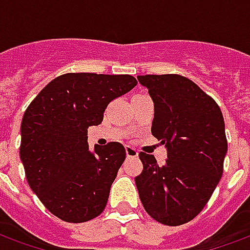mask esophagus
Wrapping results in <instances>:
<instances>
[{
  "label": "esophagus",
  "instance_id": "esophagus-1",
  "mask_svg": "<svg viewBox=\"0 0 250 250\" xmlns=\"http://www.w3.org/2000/svg\"><path fill=\"white\" fill-rule=\"evenodd\" d=\"M125 155H127L128 158H135L138 157V151H136L134 147L125 146Z\"/></svg>",
  "mask_w": 250,
  "mask_h": 250
}]
</instances>
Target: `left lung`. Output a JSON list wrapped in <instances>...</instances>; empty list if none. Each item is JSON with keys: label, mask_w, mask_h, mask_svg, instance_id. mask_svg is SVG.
I'll return each instance as SVG.
<instances>
[{"label": "left lung", "mask_w": 250, "mask_h": 250, "mask_svg": "<svg viewBox=\"0 0 250 250\" xmlns=\"http://www.w3.org/2000/svg\"><path fill=\"white\" fill-rule=\"evenodd\" d=\"M154 102L151 134L167 147L162 166L139 152L143 171L135 177L147 214L163 225H184L202 211L224 173L228 151L218 104L181 75L138 76Z\"/></svg>", "instance_id": "obj_1"}]
</instances>
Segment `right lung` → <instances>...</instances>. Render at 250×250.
I'll list each match as a JSON object with an SVG mask.
<instances>
[{
  "mask_svg": "<svg viewBox=\"0 0 250 250\" xmlns=\"http://www.w3.org/2000/svg\"><path fill=\"white\" fill-rule=\"evenodd\" d=\"M138 82L131 75L65 73L41 89L21 123L20 158L30 188L65 222H87L103 213L109 188L125 159V146L88 147V128Z\"/></svg>",
  "mask_w": 250,
  "mask_h": 250,
  "instance_id": "1",
  "label": "right lung"
}]
</instances>
